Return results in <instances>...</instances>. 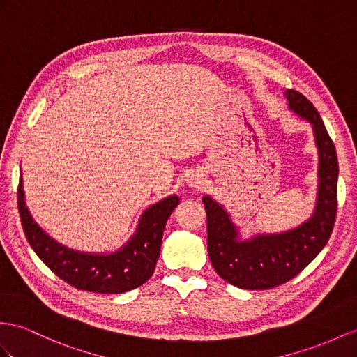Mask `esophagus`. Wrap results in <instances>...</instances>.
I'll return each mask as SVG.
<instances>
[{
  "mask_svg": "<svg viewBox=\"0 0 357 357\" xmlns=\"http://www.w3.org/2000/svg\"><path fill=\"white\" fill-rule=\"evenodd\" d=\"M188 185L190 188H195V189H202L204 186V177L203 174L199 172H192L190 176L188 177Z\"/></svg>",
  "mask_w": 357,
  "mask_h": 357,
  "instance_id": "esophagus-1",
  "label": "esophagus"
}]
</instances>
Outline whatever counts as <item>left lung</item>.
<instances>
[{
	"label": "left lung",
	"mask_w": 357,
	"mask_h": 357,
	"mask_svg": "<svg viewBox=\"0 0 357 357\" xmlns=\"http://www.w3.org/2000/svg\"><path fill=\"white\" fill-rule=\"evenodd\" d=\"M289 109L312 124L319 155L317 206L309 220L288 231L241 239L227 211L204 195L207 251L221 279L241 289H269L294 279L324 248L337 207V155L317 109L304 95L284 92Z\"/></svg>",
	"instance_id": "8db88e82"
}]
</instances>
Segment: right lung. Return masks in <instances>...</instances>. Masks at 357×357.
I'll return each mask as SVG.
<instances>
[{"label":"right lung","mask_w":357,"mask_h":357,"mask_svg":"<svg viewBox=\"0 0 357 357\" xmlns=\"http://www.w3.org/2000/svg\"><path fill=\"white\" fill-rule=\"evenodd\" d=\"M178 203L177 195H169L150 206L141 215L136 233L113 253H80L59 244L33 221L25 206L22 176L18 186L22 229L34 253L68 284L98 294H123L150 279L159 259L165 224Z\"/></svg>","instance_id":"obj_1"}]
</instances>
